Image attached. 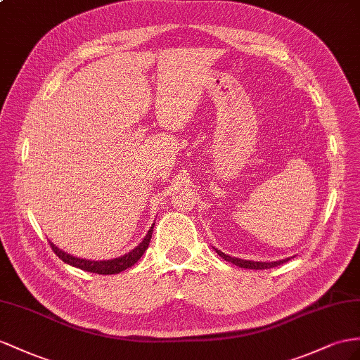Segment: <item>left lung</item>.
Listing matches in <instances>:
<instances>
[{
	"mask_svg": "<svg viewBox=\"0 0 360 360\" xmlns=\"http://www.w3.org/2000/svg\"><path fill=\"white\" fill-rule=\"evenodd\" d=\"M216 252L222 257L224 260L233 263L236 266H238V268H246V269H271V268H275V266H280L285 262H289L290 259H284V260H278V262H252V260H242V259H236V257H229L226 255L225 252L216 250Z\"/></svg>",
	"mask_w": 360,
	"mask_h": 360,
	"instance_id": "8db88e82",
	"label": "left lung"
}]
</instances>
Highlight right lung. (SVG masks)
<instances>
[{
    "instance_id": "1",
    "label": "right lung",
    "mask_w": 360,
    "mask_h": 360,
    "mask_svg": "<svg viewBox=\"0 0 360 360\" xmlns=\"http://www.w3.org/2000/svg\"><path fill=\"white\" fill-rule=\"evenodd\" d=\"M155 225V224H153ZM153 225L149 229V233L146 234V237L143 238V242L138 245L136 248L131 252H127L122 257H118V259H112V260H101V262H94V260H86V259H79V257H75L71 254L63 252L62 250L50 242L51 250L54 251L59 259L62 262H65L71 266H75V268H79L82 271H86V272H92V274H100V275H112V274H118L122 272L127 268H131L134 266L138 260L141 259V255L146 252L147 248H149L150 243V238H152V233H153Z\"/></svg>"
}]
</instances>
